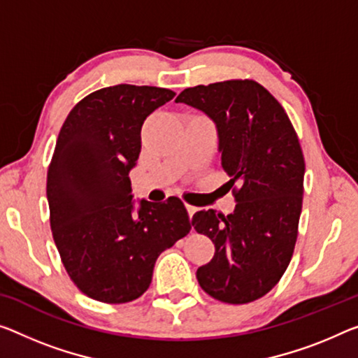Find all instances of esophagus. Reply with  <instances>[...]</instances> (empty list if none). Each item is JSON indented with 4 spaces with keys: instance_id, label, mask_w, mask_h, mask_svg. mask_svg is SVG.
I'll return each instance as SVG.
<instances>
[{
    "instance_id": "34e87169",
    "label": "esophagus",
    "mask_w": 358,
    "mask_h": 358,
    "mask_svg": "<svg viewBox=\"0 0 358 358\" xmlns=\"http://www.w3.org/2000/svg\"><path fill=\"white\" fill-rule=\"evenodd\" d=\"M185 208H187V213H189V216H190V217L194 216V214L198 211V208H196V206H192V205H189V203H185Z\"/></svg>"
}]
</instances>
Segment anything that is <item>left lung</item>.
Segmentation results:
<instances>
[{
  "label": "left lung",
  "instance_id": "left-lung-1",
  "mask_svg": "<svg viewBox=\"0 0 358 358\" xmlns=\"http://www.w3.org/2000/svg\"><path fill=\"white\" fill-rule=\"evenodd\" d=\"M205 112L217 128L222 169L235 211H198L192 225L214 243L198 267L203 291L227 304H248L280 282L293 256L306 163L285 108L255 80L187 87L176 99Z\"/></svg>",
  "mask_w": 358,
  "mask_h": 358
}]
</instances>
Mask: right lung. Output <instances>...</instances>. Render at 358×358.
<instances>
[{
	"label": "right lung",
	"instance_id": "obj_1",
	"mask_svg": "<svg viewBox=\"0 0 358 358\" xmlns=\"http://www.w3.org/2000/svg\"><path fill=\"white\" fill-rule=\"evenodd\" d=\"M176 96L166 87L117 85L76 103L60 128L48 169L49 222L71 282L87 298L123 304L150 287L157 257L190 232L184 203L141 200L129 171L141 129Z\"/></svg>",
	"mask_w": 358,
	"mask_h": 358
}]
</instances>
